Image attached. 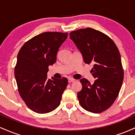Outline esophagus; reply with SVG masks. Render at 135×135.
Returning <instances> with one entry per match:
<instances>
[{"instance_id": "34e87169", "label": "esophagus", "mask_w": 135, "mask_h": 135, "mask_svg": "<svg viewBox=\"0 0 135 135\" xmlns=\"http://www.w3.org/2000/svg\"><path fill=\"white\" fill-rule=\"evenodd\" d=\"M68 80H69V83H74V82L75 81V79H72V78H69L68 79Z\"/></svg>"}]
</instances>
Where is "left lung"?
Wrapping results in <instances>:
<instances>
[{"label":"left lung","mask_w":135,"mask_h":135,"mask_svg":"<svg viewBox=\"0 0 135 135\" xmlns=\"http://www.w3.org/2000/svg\"><path fill=\"white\" fill-rule=\"evenodd\" d=\"M70 38L80 52L85 63L92 64L93 84L80 80L82 89L77 93L80 105L93 113L105 111L118 96L124 79L121 58L115 43L102 32L87 28L73 31Z\"/></svg>","instance_id":"left-lung-1"}]
</instances>
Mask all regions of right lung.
Segmentation results:
<instances>
[{
	"instance_id": "1",
	"label": "right lung",
	"mask_w": 135,
	"mask_h": 135,
	"mask_svg": "<svg viewBox=\"0 0 135 135\" xmlns=\"http://www.w3.org/2000/svg\"><path fill=\"white\" fill-rule=\"evenodd\" d=\"M68 33L44 32L27 41L20 49L15 69L18 91L27 106L46 114L60 104L68 79H47L49 66L56 61L59 48Z\"/></svg>"
}]
</instances>
